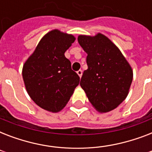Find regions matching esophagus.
Instances as JSON below:
<instances>
[{
  "instance_id": "esophagus-1",
  "label": "esophagus",
  "mask_w": 152,
  "mask_h": 152,
  "mask_svg": "<svg viewBox=\"0 0 152 152\" xmlns=\"http://www.w3.org/2000/svg\"><path fill=\"white\" fill-rule=\"evenodd\" d=\"M82 73H83V71H82L81 69H80V70H78V71H77V74H78V76H80V77H81V76H82Z\"/></svg>"
}]
</instances>
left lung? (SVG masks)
<instances>
[{
    "label": "left lung",
    "mask_w": 152,
    "mask_h": 152,
    "mask_svg": "<svg viewBox=\"0 0 152 152\" xmlns=\"http://www.w3.org/2000/svg\"><path fill=\"white\" fill-rule=\"evenodd\" d=\"M78 42L88 53V69L80 87L92 106L99 113L117 108L129 92L133 72L118 47L101 33L94 36L80 34Z\"/></svg>",
    "instance_id": "1"
}]
</instances>
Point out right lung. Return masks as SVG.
Here are the masks:
<instances>
[{"label": "right lung", "instance_id": "1", "mask_svg": "<svg viewBox=\"0 0 152 152\" xmlns=\"http://www.w3.org/2000/svg\"><path fill=\"white\" fill-rule=\"evenodd\" d=\"M76 38L57 29L46 33L24 62L22 76L30 98L51 113L63 110L80 83L64 53Z\"/></svg>", "mask_w": 152, "mask_h": 152}]
</instances>
